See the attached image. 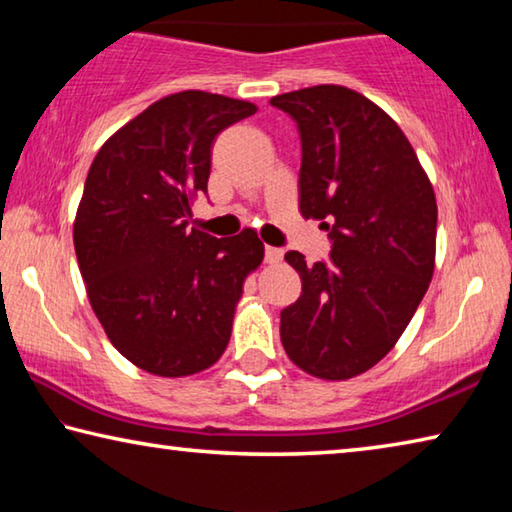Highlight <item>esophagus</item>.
<instances>
[{
	"label": "esophagus",
	"mask_w": 512,
	"mask_h": 512,
	"mask_svg": "<svg viewBox=\"0 0 512 512\" xmlns=\"http://www.w3.org/2000/svg\"><path fill=\"white\" fill-rule=\"evenodd\" d=\"M282 257H284V250H282V248L266 246V262H268V264H280Z\"/></svg>",
	"instance_id": "34e87169"
}]
</instances>
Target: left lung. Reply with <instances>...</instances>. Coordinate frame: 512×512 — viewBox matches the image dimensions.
Masks as SVG:
<instances>
[{
    "label": "left lung",
    "instance_id": "left-lung-1",
    "mask_svg": "<svg viewBox=\"0 0 512 512\" xmlns=\"http://www.w3.org/2000/svg\"><path fill=\"white\" fill-rule=\"evenodd\" d=\"M296 119L300 214L329 232V262L284 259L302 280L282 309L289 359L318 379L357 377L393 350L429 289L436 264V194L402 128L343 85L277 94Z\"/></svg>",
    "mask_w": 512,
    "mask_h": 512
}]
</instances>
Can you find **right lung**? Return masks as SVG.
I'll use <instances>...</instances> for the list:
<instances>
[{
	"instance_id": "add662e5",
	"label": "right lung",
	"mask_w": 512,
	"mask_h": 512,
	"mask_svg": "<svg viewBox=\"0 0 512 512\" xmlns=\"http://www.w3.org/2000/svg\"><path fill=\"white\" fill-rule=\"evenodd\" d=\"M255 112L223 94H169L92 160L74 219L76 259L110 343L151 375H196L221 359L246 277L264 259L255 230L216 239L189 228L216 135Z\"/></svg>"
}]
</instances>
